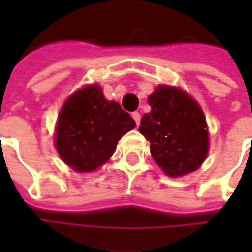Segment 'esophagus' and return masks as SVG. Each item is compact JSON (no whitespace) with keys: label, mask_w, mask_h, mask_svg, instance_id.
Masks as SVG:
<instances>
[{"label":"esophagus","mask_w":252,"mask_h":252,"mask_svg":"<svg viewBox=\"0 0 252 252\" xmlns=\"http://www.w3.org/2000/svg\"><path fill=\"white\" fill-rule=\"evenodd\" d=\"M132 117H133L135 123H136L137 126H139V124H140V115H139L137 112H133V113H132Z\"/></svg>","instance_id":"1"}]
</instances>
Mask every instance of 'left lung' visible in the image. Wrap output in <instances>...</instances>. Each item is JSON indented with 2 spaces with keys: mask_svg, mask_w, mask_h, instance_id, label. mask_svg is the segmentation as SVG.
I'll use <instances>...</instances> for the list:
<instances>
[{
  "mask_svg": "<svg viewBox=\"0 0 252 252\" xmlns=\"http://www.w3.org/2000/svg\"><path fill=\"white\" fill-rule=\"evenodd\" d=\"M151 112L139 131L150 140L154 160L170 177L189 174L208 154V129L202 110L181 89L159 86L150 97Z\"/></svg>",
  "mask_w": 252,
  "mask_h": 252,
  "instance_id": "8db88e82",
  "label": "left lung"
}]
</instances>
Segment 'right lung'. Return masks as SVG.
<instances>
[{
	"label": "right lung",
	"instance_id": "add662e5",
	"mask_svg": "<svg viewBox=\"0 0 252 252\" xmlns=\"http://www.w3.org/2000/svg\"><path fill=\"white\" fill-rule=\"evenodd\" d=\"M136 123L120 104L105 98L97 85L79 89L63 105L55 144L64 163L79 173L93 171L113 155L121 136Z\"/></svg>",
	"mask_w": 252,
	"mask_h": 252
}]
</instances>
